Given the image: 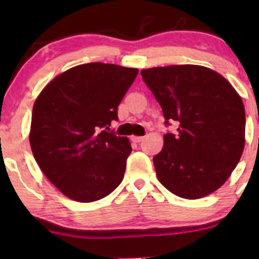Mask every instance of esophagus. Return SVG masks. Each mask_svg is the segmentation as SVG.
I'll list each match as a JSON object with an SVG mask.
<instances>
[{"mask_svg":"<svg viewBox=\"0 0 259 259\" xmlns=\"http://www.w3.org/2000/svg\"><path fill=\"white\" fill-rule=\"evenodd\" d=\"M132 140L134 142H141L142 140H144V138H142V136H133Z\"/></svg>","mask_w":259,"mask_h":259,"instance_id":"obj_1","label":"esophagus"}]
</instances>
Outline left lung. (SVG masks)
<instances>
[{"instance_id": "1", "label": "left lung", "mask_w": 259, "mask_h": 259, "mask_svg": "<svg viewBox=\"0 0 259 259\" xmlns=\"http://www.w3.org/2000/svg\"><path fill=\"white\" fill-rule=\"evenodd\" d=\"M141 75L162 107L165 134L153 157L156 174L171 194L197 200L229 179L245 147V106L221 74L194 64L142 69Z\"/></svg>"}]
</instances>
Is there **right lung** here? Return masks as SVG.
Masks as SVG:
<instances>
[{"instance_id": "right-lung-1", "label": "right lung", "mask_w": 259, "mask_h": 259, "mask_svg": "<svg viewBox=\"0 0 259 259\" xmlns=\"http://www.w3.org/2000/svg\"><path fill=\"white\" fill-rule=\"evenodd\" d=\"M138 73L115 64H80L51 80L35 101L32 154L70 200H101L123 180L132 145L107 130L118 120V106Z\"/></svg>"}]
</instances>
